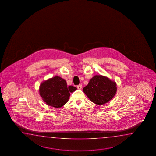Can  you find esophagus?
Returning <instances> with one entry per match:
<instances>
[{
  "instance_id": "obj_1",
  "label": "esophagus",
  "mask_w": 156,
  "mask_h": 156,
  "mask_svg": "<svg viewBox=\"0 0 156 156\" xmlns=\"http://www.w3.org/2000/svg\"><path fill=\"white\" fill-rule=\"evenodd\" d=\"M77 88L78 89H81V88H82V85H77Z\"/></svg>"
}]
</instances>
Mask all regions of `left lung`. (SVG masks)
<instances>
[{
  "mask_svg": "<svg viewBox=\"0 0 156 156\" xmlns=\"http://www.w3.org/2000/svg\"><path fill=\"white\" fill-rule=\"evenodd\" d=\"M116 84L106 77L95 75L90 80L83 91L89 99L97 105L109 101L116 93Z\"/></svg>",
  "mask_w": 156,
  "mask_h": 156,
  "instance_id": "8db88e82",
  "label": "left lung"
}]
</instances>
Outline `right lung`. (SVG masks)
Wrapping results in <instances>:
<instances>
[{
  "instance_id": "add662e5",
  "label": "right lung",
  "mask_w": 156,
  "mask_h": 156,
  "mask_svg": "<svg viewBox=\"0 0 156 156\" xmlns=\"http://www.w3.org/2000/svg\"><path fill=\"white\" fill-rule=\"evenodd\" d=\"M76 89L74 86H67L66 81L61 77L55 76L42 83L39 91L48 105L59 108L68 101L70 93Z\"/></svg>"
}]
</instances>
